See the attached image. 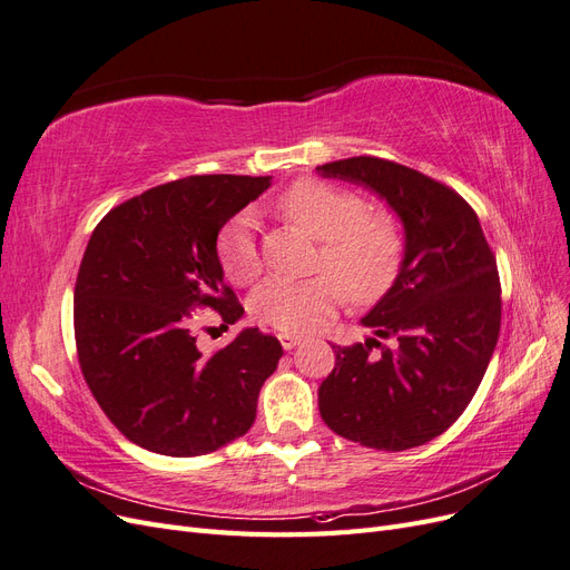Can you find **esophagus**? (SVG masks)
I'll list each match as a JSON object with an SVG mask.
<instances>
[{
	"label": "esophagus",
	"instance_id": "obj_1",
	"mask_svg": "<svg viewBox=\"0 0 570 570\" xmlns=\"http://www.w3.org/2000/svg\"><path fill=\"white\" fill-rule=\"evenodd\" d=\"M278 340H281V344H283V350H295L297 344L302 342V337H297V335H289V333H281V335H278Z\"/></svg>",
	"mask_w": 570,
	"mask_h": 570
}]
</instances>
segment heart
I'll list each match as a JSON object with an SVG mask.
<instances>
[{"label":"heart","instance_id":"heart-1","mask_svg":"<svg viewBox=\"0 0 570 570\" xmlns=\"http://www.w3.org/2000/svg\"><path fill=\"white\" fill-rule=\"evenodd\" d=\"M281 214L321 239L312 278H268L252 297V314L283 333H308L333 314L342 292L354 304L381 299L404 262V230L390 212H366L358 195L316 178L292 185L278 202ZM216 256L235 285H249L262 273L254 226L247 216L228 220L216 237Z\"/></svg>","mask_w":570,"mask_h":570}]
</instances>
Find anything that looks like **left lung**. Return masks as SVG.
<instances>
[{"mask_svg": "<svg viewBox=\"0 0 570 570\" xmlns=\"http://www.w3.org/2000/svg\"><path fill=\"white\" fill-rule=\"evenodd\" d=\"M316 170L373 189L404 226L400 275L361 318L373 337L333 347L321 416L371 450L421 446L461 416L488 371L502 323L494 254L469 202L419 170L377 157Z\"/></svg>", "mask_w": 570, "mask_h": 570, "instance_id": "obj_1", "label": "left lung"}]
</instances>
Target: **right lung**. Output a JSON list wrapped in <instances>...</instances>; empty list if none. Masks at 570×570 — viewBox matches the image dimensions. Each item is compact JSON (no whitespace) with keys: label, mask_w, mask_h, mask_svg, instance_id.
I'll list each match as a JSON object with an SVG mask.
<instances>
[{"label":"right lung","mask_w":570,"mask_h":570,"mask_svg":"<svg viewBox=\"0 0 570 570\" xmlns=\"http://www.w3.org/2000/svg\"><path fill=\"white\" fill-rule=\"evenodd\" d=\"M271 176H189L118 204L82 254L73 327L85 383L130 442L166 456H199L243 438L281 342L245 327L204 356L193 308L223 325L245 314L223 283L220 228Z\"/></svg>","instance_id":"right-lung-1"}]
</instances>
